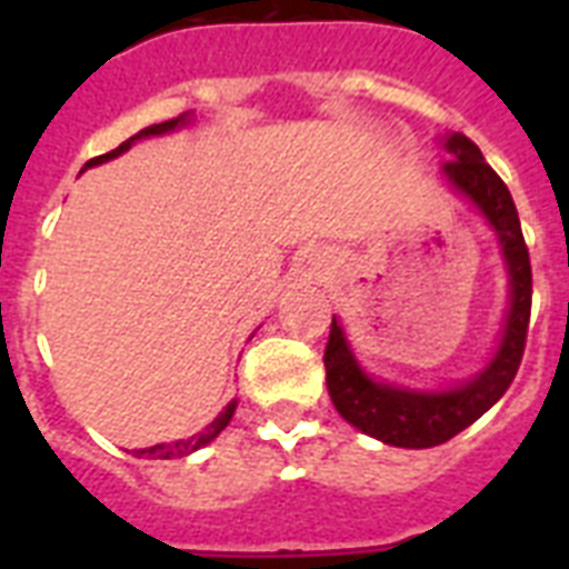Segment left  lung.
<instances>
[{
    "label": "left lung",
    "mask_w": 569,
    "mask_h": 569,
    "mask_svg": "<svg viewBox=\"0 0 569 569\" xmlns=\"http://www.w3.org/2000/svg\"><path fill=\"white\" fill-rule=\"evenodd\" d=\"M442 147L451 156V162L442 164V180L467 197L493 230L508 271V310L485 369L446 389H413L372 378L357 360L342 321L333 316L325 348L330 401L357 431L398 449H431L481 419L511 387L529 333L531 262L511 191L467 136L449 132Z\"/></svg>",
    "instance_id": "8db88e82"
}]
</instances>
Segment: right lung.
Returning a JSON list of instances; mask_svg holds the SVG:
<instances>
[{
	"label": "right lung",
	"mask_w": 569,
	"mask_h": 569,
	"mask_svg": "<svg viewBox=\"0 0 569 569\" xmlns=\"http://www.w3.org/2000/svg\"><path fill=\"white\" fill-rule=\"evenodd\" d=\"M191 123V111H186V114H180V118H173V120H164V123H153V127H147L141 129L138 136L127 138L123 144L118 147V150H111V153L106 156H97V159H91V162L84 164V168H93V164H102V162H111V159H118V156H123L129 150V147L136 144V141H141V138H153V136H164V132H173V129H182V127H189ZM236 398H232L230 405L223 407L221 413L214 416L212 422L206 425L203 431H197L191 433V437H186V440H173V442H159V446H150V449H138L136 455L138 458H150V460H171V458H186V455H191V451L197 449H203V446H209V442L218 437V433L230 425L232 413H236Z\"/></svg>",
	"instance_id": "1"
}]
</instances>
